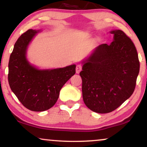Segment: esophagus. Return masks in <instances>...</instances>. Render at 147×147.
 Returning a JSON list of instances; mask_svg holds the SVG:
<instances>
[{"instance_id": "obj_1", "label": "esophagus", "mask_w": 147, "mask_h": 147, "mask_svg": "<svg viewBox=\"0 0 147 147\" xmlns=\"http://www.w3.org/2000/svg\"><path fill=\"white\" fill-rule=\"evenodd\" d=\"M81 70H82V66L80 64H77V66H76V72H77V74H79V72H81Z\"/></svg>"}]
</instances>
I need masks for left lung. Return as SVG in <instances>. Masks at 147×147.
Returning <instances> with one entry per match:
<instances>
[{
  "mask_svg": "<svg viewBox=\"0 0 147 147\" xmlns=\"http://www.w3.org/2000/svg\"><path fill=\"white\" fill-rule=\"evenodd\" d=\"M111 33L113 41L96 47L80 72L84 103L98 113L112 112L132 95L140 70L138 53L130 38L120 30Z\"/></svg>",
  "mask_w": 147,
  "mask_h": 147,
  "instance_id": "left-lung-1",
  "label": "left lung"
}]
</instances>
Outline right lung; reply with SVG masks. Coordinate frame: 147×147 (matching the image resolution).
I'll return each instance as SVG.
<instances>
[{"label": "right lung", "instance_id": "1", "mask_svg": "<svg viewBox=\"0 0 147 147\" xmlns=\"http://www.w3.org/2000/svg\"><path fill=\"white\" fill-rule=\"evenodd\" d=\"M39 30L29 29L15 43L9 62L8 81L20 102L32 111L48 110L56 103L60 91L75 74L76 66L52 70H38L26 57L30 42Z\"/></svg>", "mask_w": 147, "mask_h": 147}]
</instances>
